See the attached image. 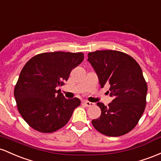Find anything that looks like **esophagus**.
<instances>
[{
	"label": "esophagus",
	"instance_id": "1",
	"mask_svg": "<svg viewBox=\"0 0 161 161\" xmlns=\"http://www.w3.org/2000/svg\"><path fill=\"white\" fill-rule=\"evenodd\" d=\"M84 104L86 106H88V107H89V106H93V104L94 103H93L91 102H89V101H84Z\"/></svg>",
	"mask_w": 161,
	"mask_h": 161
}]
</instances>
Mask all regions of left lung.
<instances>
[{"mask_svg":"<svg viewBox=\"0 0 161 161\" xmlns=\"http://www.w3.org/2000/svg\"><path fill=\"white\" fill-rule=\"evenodd\" d=\"M88 61L94 68L101 87L109 85L113 102L104 106L97 103L101 115L92 120L99 132L111 137L129 133L143 115L147 85L138 63L128 54L115 50L88 53Z\"/></svg>","mask_w":161,"mask_h":161,"instance_id":"8db88e82","label":"left lung"}]
</instances>
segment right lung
<instances>
[{"instance_id": "add662e5", "label": "right lung", "mask_w": 161, "mask_h": 161, "mask_svg": "<svg viewBox=\"0 0 161 161\" xmlns=\"http://www.w3.org/2000/svg\"><path fill=\"white\" fill-rule=\"evenodd\" d=\"M84 58L82 52H45L23 66L14 93L18 111L30 127L51 133L68 123L80 100L64 98L57 87L64 85Z\"/></svg>"}]
</instances>
